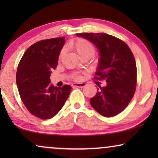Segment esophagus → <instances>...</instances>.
<instances>
[{"mask_svg": "<svg viewBox=\"0 0 158 158\" xmlns=\"http://www.w3.org/2000/svg\"><path fill=\"white\" fill-rule=\"evenodd\" d=\"M87 84L85 83H73L72 86L73 88H83L85 87Z\"/></svg>", "mask_w": 158, "mask_h": 158, "instance_id": "34e87169", "label": "esophagus"}]
</instances>
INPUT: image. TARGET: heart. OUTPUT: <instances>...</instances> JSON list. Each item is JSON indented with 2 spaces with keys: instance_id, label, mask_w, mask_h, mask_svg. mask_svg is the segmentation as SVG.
I'll return each instance as SVG.
<instances>
[{
  "instance_id": "obj_1",
  "label": "heart",
  "mask_w": 158,
  "mask_h": 158,
  "mask_svg": "<svg viewBox=\"0 0 158 158\" xmlns=\"http://www.w3.org/2000/svg\"><path fill=\"white\" fill-rule=\"evenodd\" d=\"M69 47L73 50H75L81 57L84 58H90L94 55L95 47L94 44L89 41L83 38H78L75 41L71 42L69 44ZM65 52V49H62L60 53V59L63 57L64 54ZM73 79L78 81L81 79V75L78 74H74L72 76Z\"/></svg>"
}]
</instances>
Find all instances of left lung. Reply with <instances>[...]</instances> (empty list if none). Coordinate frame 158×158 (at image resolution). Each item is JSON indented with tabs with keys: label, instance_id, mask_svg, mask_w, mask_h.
<instances>
[{
	"label": "left lung",
	"instance_id": "1",
	"mask_svg": "<svg viewBox=\"0 0 158 158\" xmlns=\"http://www.w3.org/2000/svg\"><path fill=\"white\" fill-rule=\"evenodd\" d=\"M89 40L100 52L95 78L106 82L98 85L96 96L90 98L92 107L105 117L121 113L129 105L136 90L137 65L133 53L124 41L105 33H79Z\"/></svg>",
	"mask_w": 158,
	"mask_h": 158
}]
</instances>
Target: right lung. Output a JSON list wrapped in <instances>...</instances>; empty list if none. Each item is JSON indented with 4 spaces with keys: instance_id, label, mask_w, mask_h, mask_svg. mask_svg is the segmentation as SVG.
Here are the masks:
<instances>
[{
    "instance_id": "add662e5",
    "label": "right lung",
    "mask_w": 158,
    "mask_h": 158,
    "mask_svg": "<svg viewBox=\"0 0 158 158\" xmlns=\"http://www.w3.org/2000/svg\"><path fill=\"white\" fill-rule=\"evenodd\" d=\"M64 37L41 40L23 54L16 72V84L21 99L32 115L49 119L60 111L68 98L71 86L50 85V74L57 65Z\"/></svg>"
}]
</instances>
